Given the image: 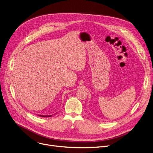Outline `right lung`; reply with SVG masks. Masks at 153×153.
<instances>
[{"mask_svg": "<svg viewBox=\"0 0 153 153\" xmlns=\"http://www.w3.org/2000/svg\"><path fill=\"white\" fill-rule=\"evenodd\" d=\"M40 117H51L52 116V115H38Z\"/></svg>", "mask_w": 153, "mask_h": 153, "instance_id": "right-lung-1", "label": "right lung"}]
</instances>
